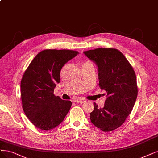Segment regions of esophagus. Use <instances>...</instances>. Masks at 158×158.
I'll list each match as a JSON object with an SVG mask.
<instances>
[{"mask_svg":"<svg viewBox=\"0 0 158 158\" xmlns=\"http://www.w3.org/2000/svg\"><path fill=\"white\" fill-rule=\"evenodd\" d=\"M75 102H77L78 103H80V104H81V103H84L85 102V101L83 100V99H78L77 100H76Z\"/></svg>","mask_w":158,"mask_h":158,"instance_id":"esophagus-1","label":"esophagus"}]
</instances>
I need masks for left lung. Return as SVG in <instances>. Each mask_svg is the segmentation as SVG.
<instances>
[{"instance_id":"8db88e82","label":"left lung","mask_w":158,"mask_h":158,"mask_svg":"<svg viewBox=\"0 0 158 158\" xmlns=\"http://www.w3.org/2000/svg\"><path fill=\"white\" fill-rule=\"evenodd\" d=\"M96 64L99 85L106 91L107 99L103 108L94 103L90 113L91 123L105 132L120 127L131 112L138 89L134 70L123 53L114 48H97L84 52Z\"/></svg>"}]
</instances>
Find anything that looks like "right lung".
Returning a JSON list of instances; mask_svg holds the SVG:
<instances>
[{"label": "right lung", "mask_w": 158, "mask_h": 158, "mask_svg": "<svg viewBox=\"0 0 158 158\" xmlns=\"http://www.w3.org/2000/svg\"><path fill=\"white\" fill-rule=\"evenodd\" d=\"M79 53L69 50H45L36 56L21 81L23 111L31 122L42 130L59 126L69 112L72 102L53 95L60 82L64 64Z\"/></svg>", "instance_id": "right-lung-1"}]
</instances>
